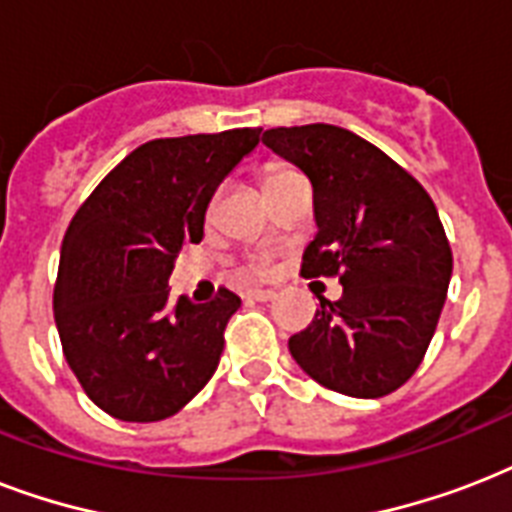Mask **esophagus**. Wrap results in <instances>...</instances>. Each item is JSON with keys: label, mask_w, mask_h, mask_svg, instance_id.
<instances>
[{"label": "esophagus", "mask_w": 512, "mask_h": 512, "mask_svg": "<svg viewBox=\"0 0 512 512\" xmlns=\"http://www.w3.org/2000/svg\"><path fill=\"white\" fill-rule=\"evenodd\" d=\"M247 297L249 300H257V303H268V300L276 297V292H273V289H249Z\"/></svg>", "instance_id": "1"}]
</instances>
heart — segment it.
<instances>
[{
    "mask_svg": "<svg viewBox=\"0 0 512 512\" xmlns=\"http://www.w3.org/2000/svg\"><path fill=\"white\" fill-rule=\"evenodd\" d=\"M292 175H297V172L287 170V167H271V170L265 172V188H271V185L281 183V180H287Z\"/></svg>",
    "mask_w": 512,
    "mask_h": 512,
    "instance_id": "heart-1",
    "label": "heart"
}]
</instances>
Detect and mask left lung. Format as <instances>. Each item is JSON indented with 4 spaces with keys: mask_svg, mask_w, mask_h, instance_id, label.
<instances>
[{
    "mask_svg": "<svg viewBox=\"0 0 512 512\" xmlns=\"http://www.w3.org/2000/svg\"><path fill=\"white\" fill-rule=\"evenodd\" d=\"M263 143L313 185L319 233L303 273H340L342 284L337 303L319 297L289 353L324 388L388 396L420 366L446 303L452 249L436 204L380 148L335 124L276 127Z\"/></svg>",
    "mask_w": 512,
    "mask_h": 512,
    "instance_id": "left-lung-1",
    "label": "left lung"
}]
</instances>
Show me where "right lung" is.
<instances>
[{
	"label": "right lung",
	"mask_w": 512,
	"mask_h": 512,
	"mask_svg": "<svg viewBox=\"0 0 512 512\" xmlns=\"http://www.w3.org/2000/svg\"><path fill=\"white\" fill-rule=\"evenodd\" d=\"M260 130L148 140L108 172L68 225L52 311L60 345L95 406L124 422L177 414L215 374L241 300H170L183 244H199L217 185Z\"/></svg>",
	"instance_id": "right-lung-1"
}]
</instances>
